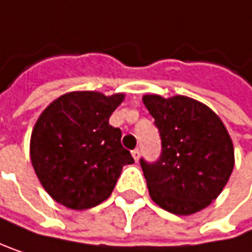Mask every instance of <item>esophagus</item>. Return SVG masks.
Here are the masks:
<instances>
[{
	"mask_svg": "<svg viewBox=\"0 0 252 252\" xmlns=\"http://www.w3.org/2000/svg\"><path fill=\"white\" fill-rule=\"evenodd\" d=\"M132 156H133L135 161H138V160H139V148H135V150H132Z\"/></svg>",
	"mask_w": 252,
	"mask_h": 252,
	"instance_id": "34e87169",
	"label": "esophagus"
}]
</instances>
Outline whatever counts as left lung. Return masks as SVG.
Returning <instances> with one entry per match:
<instances>
[{"mask_svg": "<svg viewBox=\"0 0 252 252\" xmlns=\"http://www.w3.org/2000/svg\"><path fill=\"white\" fill-rule=\"evenodd\" d=\"M161 138L156 163L141 158L151 199L178 216L193 214L211 204L227 184L233 144L220 117L189 96L144 95Z\"/></svg>", "mask_w": 252, "mask_h": 252, "instance_id": "1", "label": "left lung"}]
</instances>
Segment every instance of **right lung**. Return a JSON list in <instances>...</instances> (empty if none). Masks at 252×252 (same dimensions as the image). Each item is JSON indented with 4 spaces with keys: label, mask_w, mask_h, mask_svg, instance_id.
Wrapping results in <instances>:
<instances>
[{
    "label": "right lung",
    "mask_w": 252,
    "mask_h": 252,
    "mask_svg": "<svg viewBox=\"0 0 252 252\" xmlns=\"http://www.w3.org/2000/svg\"><path fill=\"white\" fill-rule=\"evenodd\" d=\"M125 94L105 96L74 91L54 99L39 116L31 136V161L44 189L71 210L105 201L133 158L123 148L122 130L108 123Z\"/></svg>",
    "instance_id": "obj_1"
}]
</instances>
